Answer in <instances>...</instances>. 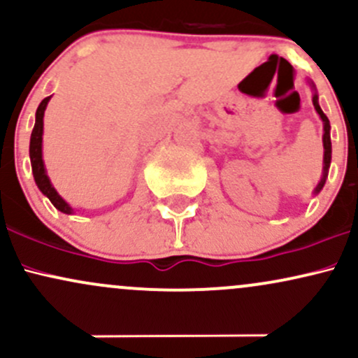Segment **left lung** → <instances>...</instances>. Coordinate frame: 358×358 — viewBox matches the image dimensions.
<instances>
[{"label":"left lung","instance_id":"left-lung-1","mask_svg":"<svg viewBox=\"0 0 358 358\" xmlns=\"http://www.w3.org/2000/svg\"><path fill=\"white\" fill-rule=\"evenodd\" d=\"M311 89L315 90V84L313 82H310ZM313 106L316 109V113L320 114V117H322L323 121V178L320 180L318 187L315 188V193H320V190L323 188L324 182H327V176H328V168H330V162H331V139H330V121H328V117L324 116V113L322 110V108H320L318 104V94H313Z\"/></svg>","mask_w":358,"mask_h":358}]
</instances>
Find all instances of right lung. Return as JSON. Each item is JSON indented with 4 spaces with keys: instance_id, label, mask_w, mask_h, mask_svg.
I'll return each instance as SVG.
<instances>
[{
    "instance_id": "obj_1",
    "label": "right lung",
    "mask_w": 358,
    "mask_h": 358,
    "mask_svg": "<svg viewBox=\"0 0 358 358\" xmlns=\"http://www.w3.org/2000/svg\"><path fill=\"white\" fill-rule=\"evenodd\" d=\"M48 101L50 97H45V99L40 102L38 109H36V116H35V126L34 131H31V138H30V162H31V171H34V178L36 187L40 188V192L43 195L48 196V200L53 203V207L57 210L64 212V213H72V207L65 202L64 199L57 193L53 185L50 183V178H48L47 170H45L43 165V158H42V136H43V114L45 109H47Z\"/></svg>"
}]
</instances>
